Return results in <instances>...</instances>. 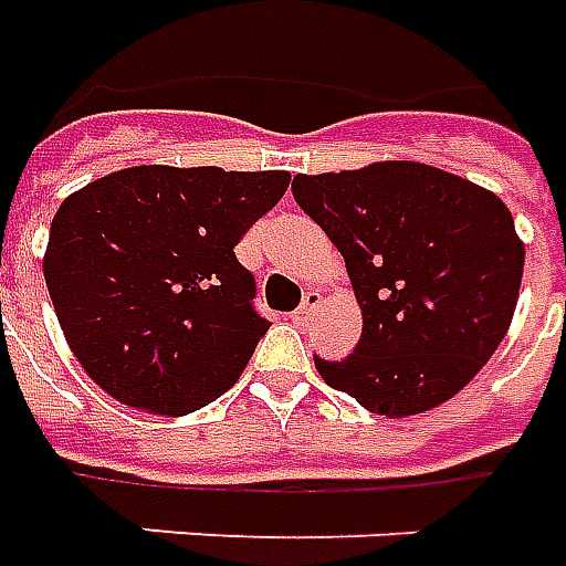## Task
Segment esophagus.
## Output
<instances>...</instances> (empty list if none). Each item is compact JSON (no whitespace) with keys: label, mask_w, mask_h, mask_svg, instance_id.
I'll list each match as a JSON object with an SVG mask.
<instances>
[{"label":"esophagus","mask_w":566,"mask_h":566,"mask_svg":"<svg viewBox=\"0 0 566 566\" xmlns=\"http://www.w3.org/2000/svg\"><path fill=\"white\" fill-rule=\"evenodd\" d=\"M319 302H323V298H319V292H307V295H304L302 307L292 314V323H307V319L314 316L316 307H319Z\"/></svg>","instance_id":"obj_1"}]
</instances>
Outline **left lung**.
<instances>
[{
	"mask_svg": "<svg viewBox=\"0 0 566 566\" xmlns=\"http://www.w3.org/2000/svg\"><path fill=\"white\" fill-rule=\"evenodd\" d=\"M292 195L338 247L363 311L340 363L314 356L328 387L371 415L448 402L506 338L524 243L494 191L418 161L298 174Z\"/></svg>",
	"mask_w": 566,
	"mask_h": 566,
	"instance_id": "obj_1",
	"label": "left lung"
}]
</instances>
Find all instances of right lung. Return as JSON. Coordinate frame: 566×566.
Masks as SVG:
<instances>
[{"instance_id":"1","label":"right lung","mask_w":566,"mask_h":566,"mask_svg":"<svg viewBox=\"0 0 566 566\" xmlns=\"http://www.w3.org/2000/svg\"><path fill=\"white\" fill-rule=\"evenodd\" d=\"M286 170L127 167L60 203L45 271L75 359L112 399L182 418L234 387L268 319L234 247Z\"/></svg>"}]
</instances>
